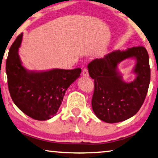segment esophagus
I'll return each mask as SVG.
<instances>
[{
	"mask_svg": "<svg viewBox=\"0 0 158 158\" xmlns=\"http://www.w3.org/2000/svg\"><path fill=\"white\" fill-rule=\"evenodd\" d=\"M82 75H83L84 77H89V72H88V70L86 69H84L83 72H82Z\"/></svg>",
	"mask_w": 158,
	"mask_h": 158,
	"instance_id": "34e87169",
	"label": "esophagus"
}]
</instances>
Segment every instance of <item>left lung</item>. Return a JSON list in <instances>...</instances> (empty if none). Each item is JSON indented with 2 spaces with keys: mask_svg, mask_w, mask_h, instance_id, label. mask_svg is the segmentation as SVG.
<instances>
[{
  "mask_svg": "<svg viewBox=\"0 0 158 158\" xmlns=\"http://www.w3.org/2000/svg\"><path fill=\"white\" fill-rule=\"evenodd\" d=\"M134 59L132 73L136 78L125 82L118 70L120 62ZM90 77L94 79L92 109L99 119L107 123L124 121L137 113L143 103L151 80L149 56L143 46L115 51L88 64Z\"/></svg>",
  "mask_w": 158,
  "mask_h": 158,
  "instance_id": "8db88e82",
  "label": "left lung"
}]
</instances>
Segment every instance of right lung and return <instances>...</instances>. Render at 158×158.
Here are the masks:
<instances>
[{
	"mask_svg": "<svg viewBox=\"0 0 158 158\" xmlns=\"http://www.w3.org/2000/svg\"><path fill=\"white\" fill-rule=\"evenodd\" d=\"M23 34L11 47L6 60V74L10 94L15 106L34 119H51L58 111L65 92L79 78L81 69H51L28 70L19 56Z\"/></svg>",
	"mask_w": 158,
	"mask_h": 158,
	"instance_id": "add662e5",
	"label": "right lung"
}]
</instances>
